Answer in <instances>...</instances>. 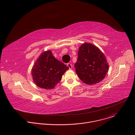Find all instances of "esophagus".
I'll list each match as a JSON object with an SVG mask.
<instances>
[{"instance_id":"esophagus-1","label":"esophagus","mask_w":135,"mask_h":135,"mask_svg":"<svg viewBox=\"0 0 135 135\" xmlns=\"http://www.w3.org/2000/svg\"><path fill=\"white\" fill-rule=\"evenodd\" d=\"M67 66L69 67V69H71L72 68V65L70 63H68L67 64Z\"/></svg>"}]
</instances>
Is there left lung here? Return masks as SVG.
<instances>
[{
    "label": "left lung",
    "instance_id": "obj_1",
    "mask_svg": "<svg viewBox=\"0 0 135 135\" xmlns=\"http://www.w3.org/2000/svg\"><path fill=\"white\" fill-rule=\"evenodd\" d=\"M75 67L80 80L89 85L102 81L108 70V63L103 53L93 44L86 43L79 48Z\"/></svg>",
    "mask_w": 135,
    "mask_h": 135
}]
</instances>
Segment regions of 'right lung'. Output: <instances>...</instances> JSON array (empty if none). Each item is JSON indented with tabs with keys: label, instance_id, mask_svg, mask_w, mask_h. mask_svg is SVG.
<instances>
[{
	"label": "right lung",
	"instance_id": "1",
	"mask_svg": "<svg viewBox=\"0 0 135 135\" xmlns=\"http://www.w3.org/2000/svg\"><path fill=\"white\" fill-rule=\"evenodd\" d=\"M69 68L56 60L51 51L43 53L36 61L32 69L33 80L41 88L51 89L59 83L62 75Z\"/></svg>",
	"mask_w": 135,
	"mask_h": 135
}]
</instances>
